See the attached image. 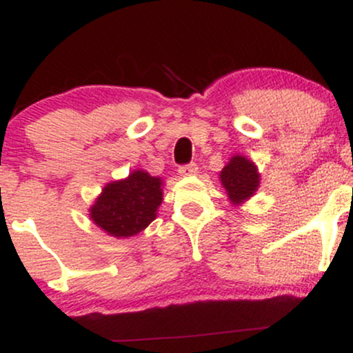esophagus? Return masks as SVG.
I'll list each match as a JSON object with an SVG mask.
<instances>
[{
  "mask_svg": "<svg viewBox=\"0 0 353 353\" xmlns=\"http://www.w3.org/2000/svg\"><path fill=\"white\" fill-rule=\"evenodd\" d=\"M197 171H199V168H197L196 163L181 165V168H179L181 176H196Z\"/></svg>",
  "mask_w": 353,
  "mask_h": 353,
  "instance_id": "34e87169",
  "label": "esophagus"
}]
</instances>
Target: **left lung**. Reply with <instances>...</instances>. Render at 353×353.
I'll return each mask as SVG.
<instances>
[{"instance_id": "obj_1", "label": "left lung", "mask_w": 353, "mask_h": 353, "mask_svg": "<svg viewBox=\"0 0 353 353\" xmlns=\"http://www.w3.org/2000/svg\"><path fill=\"white\" fill-rule=\"evenodd\" d=\"M257 168L244 156L230 157L229 164L221 171V182L234 205L242 204L252 197L261 184Z\"/></svg>"}]
</instances>
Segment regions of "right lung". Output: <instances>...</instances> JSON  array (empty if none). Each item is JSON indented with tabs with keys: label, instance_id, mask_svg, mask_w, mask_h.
Instances as JSON below:
<instances>
[{
	"label": "right lung",
	"instance_id": "obj_1",
	"mask_svg": "<svg viewBox=\"0 0 353 353\" xmlns=\"http://www.w3.org/2000/svg\"><path fill=\"white\" fill-rule=\"evenodd\" d=\"M163 181L145 171L106 184L89 209V217L109 236L125 239L139 234L156 219L163 202Z\"/></svg>",
	"mask_w": 353,
	"mask_h": 353
}]
</instances>
